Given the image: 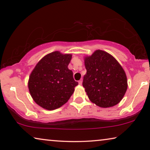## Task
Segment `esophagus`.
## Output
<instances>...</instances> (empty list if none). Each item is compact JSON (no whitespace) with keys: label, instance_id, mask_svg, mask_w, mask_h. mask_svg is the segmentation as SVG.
I'll list each match as a JSON object with an SVG mask.
<instances>
[{"label":"esophagus","instance_id":"esophagus-1","mask_svg":"<svg viewBox=\"0 0 150 150\" xmlns=\"http://www.w3.org/2000/svg\"><path fill=\"white\" fill-rule=\"evenodd\" d=\"M82 83H83V79H81L80 81H79V85H82Z\"/></svg>","mask_w":150,"mask_h":150}]
</instances>
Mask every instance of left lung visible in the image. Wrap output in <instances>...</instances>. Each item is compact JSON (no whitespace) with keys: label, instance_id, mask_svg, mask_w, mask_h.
Returning <instances> with one entry per match:
<instances>
[{"label":"left lung","instance_id":"1","mask_svg":"<svg viewBox=\"0 0 150 150\" xmlns=\"http://www.w3.org/2000/svg\"><path fill=\"white\" fill-rule=\"evenodd\" d=\"M87 74L83 85L89 100L96 105L108 108L117 104L126 93V73L115 59L102 50L86 57Z\"/></svg>","mask_w":150,"mask_h":150}]
</instances>
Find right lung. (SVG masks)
<instances>
[{
  "instance_id": "1",
  "label": "right lung",
  "mask_w": 150,
  "mask_h": 150,
  "mask_svg": "<svg viewBox=\"0 0 150 150\" xmlns=\"http://www.w3.org/2000/svg\"><path fill=\"white\" fill-rule=\"evenodd\" d=\"M71 54L51 52L39 61L28 81V89L33 99L47 110L61 107L68 101L78 82L68 69Z\"/></svg>"
}]
</instances>
